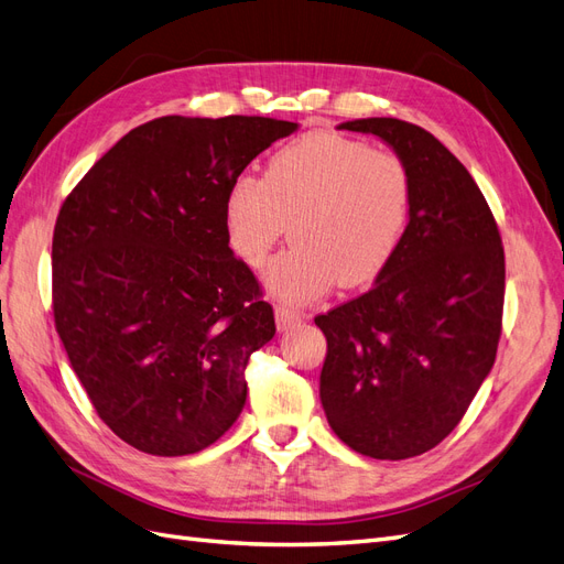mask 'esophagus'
Here are the masks:
<instances>
[{
  "label": "esophagus",
  "mask_w": 564,
  "mask_h": 564,
  "mask_svg": "<svg viewBox=\"0 0 564 564\" xmlns=\"http://www.w3.org/2000/svg\"><path fill=\"white\" fill-rule=\"evenodd\" d=\"M275 319H278V329L280 332H289V329L299 327L303 315L292 311V308H286V305H278V308H275Z\"/></svg>",
  "instance_id": "obj_1"
}]
</instances>
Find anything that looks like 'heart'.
Returning a JSON list of instances; mask_svg holds the SVG:
<instances>
[{"mask_svg": "<svg viewBox=\"0 0 564 564\" xmlns=\"http://www.w3.org/2000/svg\"><path fill=\"white\" fill-rule=\"evenodd\" d=\"M412 204V174L398 155L315 131L282 145L263 178L237 176L224 218L232 251L251 268L294 220V247L268 265L265 284L282 303H311L336 284L377 280L404 240Z\"/></svg>", "mask_w": 564, "mask_h": 564, "instance_id": "obj_1", "label": "heart"}]
</instances>
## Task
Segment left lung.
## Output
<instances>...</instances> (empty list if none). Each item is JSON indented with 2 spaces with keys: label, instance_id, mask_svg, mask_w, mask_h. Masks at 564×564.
<instances>
[{
  "label": "left lung",
  "instance_id": "1",
  "mask_svg": "<svg viewBox=\"0 0 564 564\" xmlns=\"http://www.w3.org/2000/svg\"><path fill=\"white\" fill-rule=\"evenodd\" d=\"M336 129L377 135L406 164L412 218L360 299L315 317L327 336L319 400L357 454L412 458L440 445L497 360L506 261L480 187L433 133L395 117Z\"/></svg>",
  "mask_w": 564,
  "mask_h": 564
}]
</instances>
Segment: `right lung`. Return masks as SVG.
I'll list each match as a JSON object with an SVG mask.
<instances>
[{
	"label": "right lung",
	"mask_w": 564,
	"mask_h": 564,
	"mask_svg": "<svg viewBox=\"0 0 564 564\" xmlns=\"http://www.w3.org/2000/svg\"><path fill=\"white\" fill-rule=\"evenodd\" d=\"M296 122L160 117L100 158L54 230V317L108 429L152 456L202 452L247 402L275 313L228 247L230 183Z\"/></svg>",
	"instance_id": "right-lung-1"
}]
</instances>
